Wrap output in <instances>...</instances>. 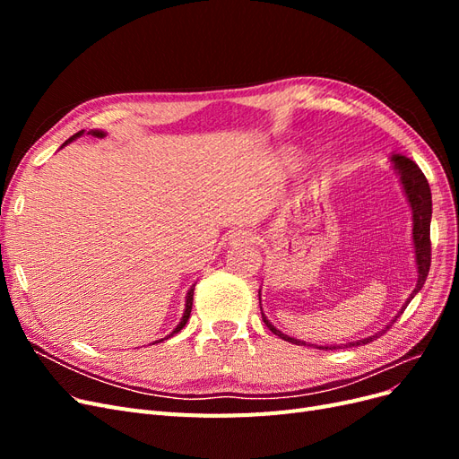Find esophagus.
Here are the masks:
<instances>
[{
	"label": "esophagus",
	"instance_id": "34e87169",
	"mask_svg": "<svg viewBox=\"0 0 459 459\" xmlns=\"http://www.w3.org/2000/svg\"><path fill=\"white\" fill-rule=\"evenodd\" d=\"M231 245H239V243H256V233L251 230H239L231 233L230 238Z\"/></svg>",
	"mask_w": 459,
	"mask_h": 459
}]
</instances>
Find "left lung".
<instances>
[{"label": "left lung", "instance_id": "1", "mask_svg": "<svg viewBox=\"0 0 459 459\" xmlns=\"http://www.w3.org/2000/svg\"><path fill=\"white\" fill-rule=\"evenodd\" d=\"M393 164H394V170L398 172L400 176V182H402V187H404V193L408 197V203L411 206V216H413V247H415V264H418V283H415V289L413 293L410 295V299L406 300V307L410 304V300L420 293L427 275H429V268H430V214H433V201H430V187H429V182L427 178L423 176L421 169L418 164H415L411 159L408 157H402V155H393ZM406 307L402 308L391 324H388L383 331L375 333V335L368 337V339H362V341H354V342H346L344 346L349 349V346H359V344H368L371 342L377 335H383V333L391 327L396 319L402 316V312L406 310ZM260 312H262V307H260ZM262 319L264 324L268 325V329L273 333V335L285 339L287 342H293V344H304V346H316V349H325V351H335V349H341V346H317V344H310V342H304V341H299V339H293L289 335H283V333L280 329H275L266 316H264L262 312ZM342 346V349H344Z\"/></svg>", "mask_w": 459, "mask_h": 459}]
</instances>
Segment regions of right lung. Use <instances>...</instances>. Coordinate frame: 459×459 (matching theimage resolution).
Listing matches in <instances>:
<instances>
[{"label": "right lung", "mask_w": 459, "mask_h": 459, "mask_svg": "<svg viewBox=\"0 0 459 459\" xmlns=\"http://www.w3.org/2000/svg\"><path fill=\"white\" fill-rule=\"evenodd\" d=\"M82 134H84V130H82V132H78V134H74L73 137H68V140L61 145V147H65L66 143H71L73 140H76V137H80ZM91 135H97V137H103L105 134L103 132H100V130H93L91 132ZM193 289H195V287H191L189 289V293H187V297H186V312H184V316H182V322H179L178 325H176V329L170 333V335L169 337H172V335H176V333H179V331H182L184 327H186V324H187V319H189V316H191V307H193ZM169 337H164V339H169ZM164 339H160V341H164ZM157 342V341H155Z\"/></svg>", "instance_id": "add662e5"}]
</instances>
